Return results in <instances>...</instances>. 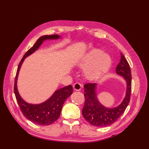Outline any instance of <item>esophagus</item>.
<instances>
[{
    "mask_svg": "<svg viewBox=\"0 0 149 149\" xmlns=\"http://www.w3.org/2000/svg\"><path fill=\"white\" fill-rule=\"evenodd\" d=\"M73 88L75 91H79L81 89V85L79 83H75V84H74L73 85Z\"/></svg>",
    "mask_w": 149,
    "mask_h": 149,
    "instance_id": "obj_1",
    "label": "esophagus"
}]
</instances>
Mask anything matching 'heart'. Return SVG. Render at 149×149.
Returning <instances> with one entry per match:
<instances>
[{"mask_svg": "<svg viewBox=\"0 0 149 149\" xmlns=\"http://www.w3.org/2000/svg\"><path fill=\"white\" fill-rule=\"evenodd\" d=\"M112 65V60L102 50L93 49L85 55L79 64L81 68L86 70L85 75L90 80H96L104 75Z\"/></svg>", "mask_w": 149, "mask_h": 149, "instance_id": "heart-1", "label": "heart"}]
</instances>
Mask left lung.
<instances>
[{"mask_svg": "<svg viewBox=\"0 0 149 149\" xmlns=\"http://www.w3.org/2000/svg\"><path fill=\"white\" fill-rule=\"evenodd\" d=\"M116 74L123 77L127 83L124 99L117 107L108 108L100 104L96 95V84L84 85L85 104L82 109L83 116L91 124L96 127H105L114 123L120 118L127 108L132 91V74L127 60L121 53V59L116 68Z\"/></svg>", "mask_w": 149, "mask_h": 149, "instance_id": "obj_1", "label": "left lung"}]
</instances>
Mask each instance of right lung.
<instances>
[{"label":"right lung","instance_id":"1","mask_svg":"<svg viewBox=\"0 0 149 149\" xmlns=\"http://www.w3.org/2000/svg\"><path fill=\"white\" fill-rule=\"evenodd\" d=\"M59 38L60 36L58 35H44L40 37L33 46L27 50L26 53L24 54L17 67L14 88L17 102L24 116L29 121L37 125H50L58 119L63 104L67 98L72 94V86L70 85L56 91L51 96V97L44 102L39 104H32L24 101L20 97L17 88V76H18L19 69L24 59L30 54L33 53L37 49H38L42 42L47 39H57Z\"/></svg>","mask_w":149,"mask_h":149}]
</instances>
